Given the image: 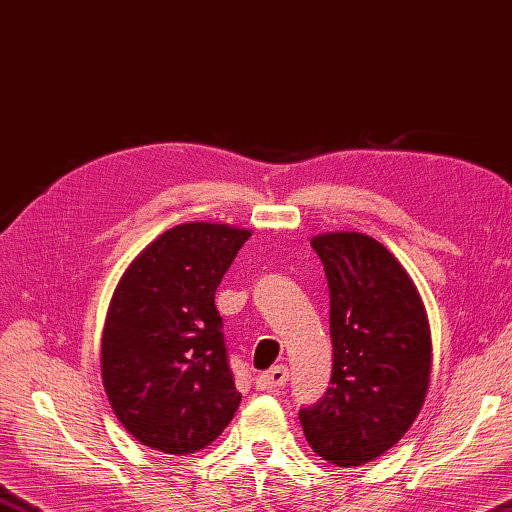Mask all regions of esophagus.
Here are the masks:
<instances>
[{
    "label": "esophagus",
    "instance_id": "esophagus-1",
    "mask_svg": "<svg viewBox=\"0 0 512 512\" xmlns=\"http://www.w3.org/2000/svg\"><path fill=\"white\" fill-rule=\"evenodd\" d=\"M289 382V369L285 364H278V367L269 369L265 373H260L256 378V387L260 391H271V389H278V387H285Z\"/></svg>",
    "mask_w": 512,
    "mask_h": 512
}]
</instances>
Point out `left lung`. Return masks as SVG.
Instances as JSON below:
<instances>
[{
    "label": "left lung",
    "instance_id": "8db88e82",
    "mask_svg": "<svg viewBox=\"0 0 512 512\" xmlns=\"http://www.w3.org/2000/svg\"><path fill=\"white\" fill-rule=\"evenodd\" d=\"M325 265L333 342L331 387L300 409L309 446L342 468L402 440L429 391L433 344L424 302L387 247L358 232L311 238Z\"/></svg>",
    "mask_w": 512,
    "mask_h": 512
}]
</instances>
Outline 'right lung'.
I'll list each match as a JSON object with an SVG mask.
<instances>
[{
  "mask_svg": "<svg viewBox=\"0 0 512 512\" xmlns=\"http://www.w3.org/2000/svg\"><path fill=\"white\" fill-rule=\"evenodd\" d=\"M249 229L183 223L123 271L101 333V380L114 415L143 446L196 453L227 429L243 395L227 364L216 287Z\"/></svg>",
  "mask_w": 512,
  "mask_h": 512,
  "instance_id": "1",
  "label": "right lung"
}]
</instances>
